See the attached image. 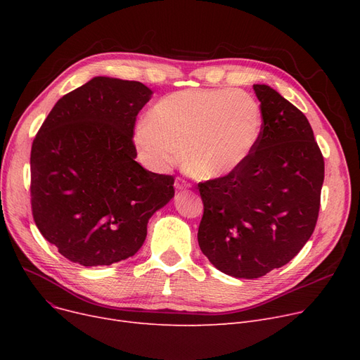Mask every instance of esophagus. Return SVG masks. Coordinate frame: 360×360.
Masks as SVG:
<instances>
[{
  "label": "esophagus",
  "mask_w": 360,
  "mask_h": 360,
  "mask_svg": "<svg viewBox=\"0 0 360 360\" xmlns=\"http://www.w3.org/2000/svg\"><path fill=\"white\" fill-rule=\"evenodd\" d=\"M191 185L188 184L185 179H182V178H176L175 179V188L176 190H186V188H190Z\"/></svg>",
  "instance_id": "esophagus-1"
}]
</instances>
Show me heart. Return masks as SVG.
I'll return each instance as SVG.
<instances>
[{"label": "heart", "instance_id": "b5f03b06", "mask_svg": "<svg viewBox=\"0 0 360 360\" xmlns=\"http://www.w3.org/2000/svg\"><path fill=\"white\" fill-rule=\"evenodd\" d=\"M262 129V109L251 93L231 89H188L155 103L137 124L140 160L166 172L182 159L200 179L228 176L254 151Z\"/></svg>", "mask_w": 360, "mask_h": 360}]
</instances>
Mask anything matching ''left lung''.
Returning <instances> with one entry per match:
<instances>
[{"label": "left lung", "instance_id": "1", "mask_svg": "<svg viewBox=\"0 0 360 360\" xmlns=\"http://www.w3.org/2000/svg\"><path fill=\"white\" fill-rule=\"evenodd\" d=\"M262 109L258 143L228 176L198 184L202 254L221 273L258 278L299 254L318 220L324 158L309 121L267 84H254Z\"/></svg>", "mask_w": 360, "mask_h": 360}]
</instances>
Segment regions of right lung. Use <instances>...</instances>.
<instances>
[{"label": "right lung", "mask_w": 360, "mask_h": 360, "mask_svg": "<svg viewBox=\"0 0 360 360\" xmlns=\"http://www.w3.org/2000/svg\"><path fill=\"white\" fill-rule=\"evenodd\" d=\"M151 91L93 77L55 103L32 144V213L42 236L84 267L134 255L147 223L175 195L174 176L136 162V118Z\"/></svg>", "instance_id": "add662e5"}]
</instances>
